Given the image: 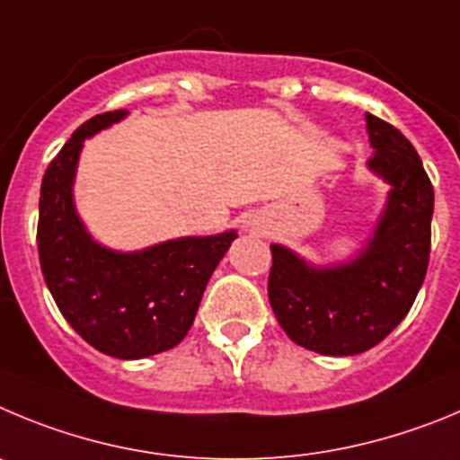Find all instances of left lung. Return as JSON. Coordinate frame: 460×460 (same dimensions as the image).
Returning <instances> with one entry per match:
<instances>
[{
    "label": "left lung",
    "instance_id": "1",
    "mask_svg": "<svg viewBox=\"0 0 460 460\" xmlns=\"http://www.w3.org/2000/svg\"><path fill=\"white\" fill-rule=\"evenodd\" d=\"M364 119L374 148L367 167L390 192L358 256L314 266L270 245L272 312L291 341L321 355H358L383 341L411 312L431 254L433 185L424 164L394 126Z\"/></svg>",
    "mask_w": 460,
    "mask_h": 460
}]
</instances>
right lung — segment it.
Masks as SVG:
<instances>
[{
	"label": "right lung",
	"instance_id": "obj_1",
	"mask_svg": "<svg viewBox=\"0 0 460 460\" xmlns=\"http://www.w3.org/2000/svg\"><path fill=\"white\" fill-rule=\"evenodd\" d=\"M126 114L105 111L82 123L49 163L36 238L45 284L70 328L101 353L142 359L183 341L210 275L238 234L185 235L137 252L93 240L73 199L77 160L84 139Z\"/></svg>",
	"mask_w": 460,
	"mask_h": 460
}]
</instances>
